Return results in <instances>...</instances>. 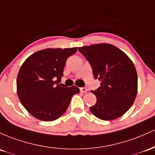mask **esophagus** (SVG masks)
Listing matches in <instances>:
<instances>
[{"mask_svg": "<svg viewBox=\"0 0 155 155\" xmlns=\"http://www.w3.org/2000/svg\"><path fill=\"white\" fill-rule=\"evenodd\" d=\"M80 91H81V93H86L87 91V88H80Z\"/></svg>", "mask_w": 155, "mask_h": 155, "instance_id": "esophagus-1", "label": "esophagus"}]
</instances>
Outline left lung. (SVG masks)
Here are the masks:
<instances>
[{"mask_svg": "<svg viewBox=\"0 0 155 155\" xmlns=\"http://www.w3.org/2000/svg\"><path fill=\"white\" fill-rule=\"evenodd\" d=\"M91 64L100 86L91 93L97 103L89 108L102 120L109 121L124 115L134 103L138 92V75L133 61L126 53L107 43L78 48Z\"/></svg>", "mask_w": 155, "mask_h": 155, "instance_id": "left-lung-1", "label": "left lung"}]
</instances>
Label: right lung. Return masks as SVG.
<instances>
[{
  "label": "right lung",
  "mask_w": 155,
  "mask_h": 155,
  "mask_svg": "<svg viewBox=\"0 0 155 155\" xmlns=\"http://www.w3.org/2000/svg\"><path fill=\"white\" fill-rule=\"evenodd\" d=\"M77 48H46L28 57L22 64L17 78V92L22 105L29 114L44 121L61 117L68 108L71 99L80 92L72 86L62 87L67 59Z\"/></svg>",
  "instance_id": "1"
}]
</instances>
